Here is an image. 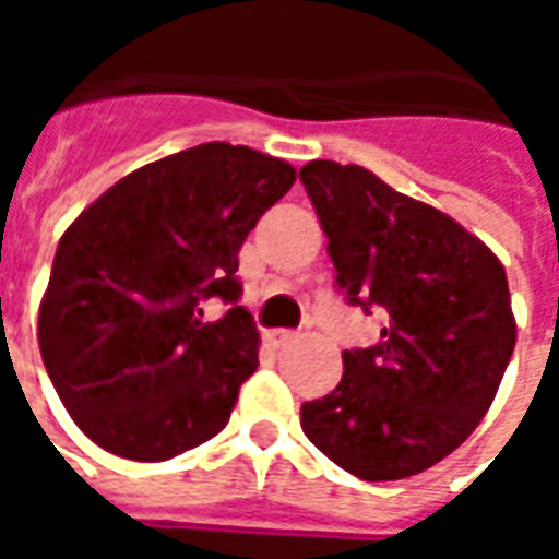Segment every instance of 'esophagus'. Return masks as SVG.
Wrapping results in <instances>:
<instances>
[{
  "mask_svg": "<svg viewBox=\"0 0 559 559\" xmlns=\"http://www.w3.org/2000/svg\"><path fill=\"white\" fill-rule=\"evenodd\" d=\"M263 338H266L269 347H275V350H281V347H287V344H293V341L299 338V335H296V332H290V329H269Z\"/></svg>",
  "mask_w": 559,
  "mask_h": 559,
  "instance_id": "obj_1",
  "label": "esophagus"
}]
</instances>
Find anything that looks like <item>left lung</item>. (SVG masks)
I'll return each mask as SVG.
<instances>
[{
  "label": "left lung",
  "mask_w": 559,
  "mask_h": 559,
  "mask_svg": "<svg viewBox=\"0 0 559 559\" xmlns=\"http://www.w3.org/2000/svg\"><path fill=\"white\" fill-rule=\"evenodd\" d=\"M299 179L338 287L383 308L377 347L344 350V377L302 404V431L341 469L392 481L433 467L476 431L515 350L509 281L479 236L359 164L308 160Z\"/></svg>",
  "instance_id": "left-lung-1"
}]
</instances>
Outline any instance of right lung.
<instances>
[{"label":"right lung","instance_id":"right-lung-1","mask_svg":"<svg viewBox=\"0 0 559 559\" xmlns=\"http://www.w3.org/2000/svg\"><path fill=\"white\" fill-rule=\"evenodd\" d=\"M293 182L287 160L200 143L128 173L62 233L38 347L92 443L167 461L227 425L260 350L236 305L239 248ZM212 295L231 311L206 324L199 302Z\"/></svg>","mask_w":559,"mask_h":559}]
</instances>
